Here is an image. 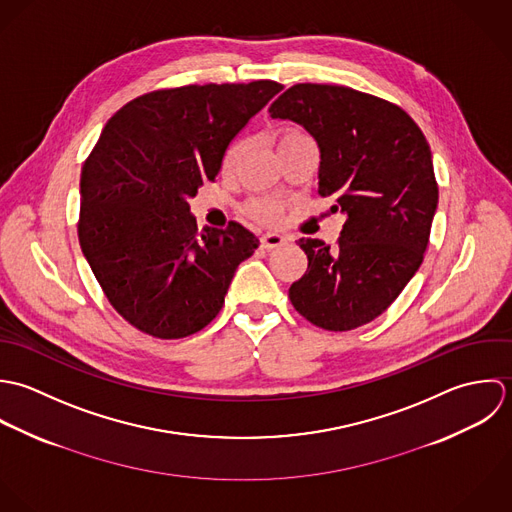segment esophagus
I'll list each match as a JSON object with an SVG mask.
<instances>
[{"instance_id":"obj_1","label":"esophagus","mask_w":512,"mask_h":512,"mask_svg":"<svg viewBox=\"0 0 512 512\" xmlns=\"http://www.w3.org/2000/svg\"><path fill=\"white\" fill-rule=\"evenodd\" d=\"M285 243H287V239L281 233H263L261 235V247L263 249H277Z\"/></svg>"}]
</instances>
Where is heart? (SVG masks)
I'll return each mask as SVG.
<instances>
[{"label": "heart", "instance_id": "b5f03b06", "mask_svg": "<svg viewBox=\"0 0 512 512\" xmlns=\"http://www.w3.org/2000/svg\"><path fill=\"white\" fill-rule=\"evenodd\" d=\"M287 134H293V132H287ZM287 134H285V136H287ZM241 148H243V144H241V142H235V144L227 150V154H225V158H223V166H225V168H231V166L235 164V160H237ZM245 209H247V213H249L251 217H255V219H259V221H273V219H277V215L281 213L283 205L279 204L277 200L261 198V200H251L249 204L245 205Z\"/></svg>", "mask_w": 512, "mask_h": 512}]
</instances>
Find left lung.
<instances>
[{
  "label": "left lung",
  "mask_w": 512,
  "mask_h": 512,
  "mask_svg": "<svg viewBox=\"0 0 512 512\" xmlns=\"http://www.w3.org/2000/svg\"><path fill=\"white\" fill-rule=\"evenodd\" d=\"M318 144V194L346 215L338 245L299 239L307 273L289 297L312 324L352 330L390 307L427 249L439 190L429 144L408 112L338 85L301 83L269 108Z\"/></svg>",
  "instance_id": "left-lung-1"
}]
</instances>
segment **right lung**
Segmentation results:
<instances>
[{"label":"right lung","mask_w":512,"mask_h":512,"mask_svg":"<svg viewBox=\"0 0 512 512\" xmlns=\"http://www.w3.org/2000/svg\"><path fill=\"white\" fill-rule=\"evenodd\" d=\"M279 91L275 81L154 91L106 122L81 174L79 243L108 303L138 330L164 340L202 330L259 247L235 221L198 231L190 200Z\"/></svg>","instance_id":"obj_1"}]
</instances>
